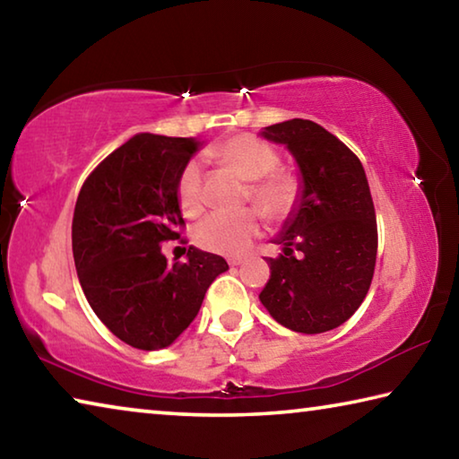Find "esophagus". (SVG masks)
<instances>
[{"label": "esophagus", "mask_w": 459, "mask_h": 459, "mask_svg": "<svg viewBox=\"0 0 459 459\" xmlns=\"http://www.w3.org/2000/svg\"><path fill=\"white\" fill-rule=\"evenodd\" d=\"M245 259L243 257H232V259H229V263L232 267H237V265H240V263H243Z\"/></svg>", "instance_id": "34e87169"}]
</instances>
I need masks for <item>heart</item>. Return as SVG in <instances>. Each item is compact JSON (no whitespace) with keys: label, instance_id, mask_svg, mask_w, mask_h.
<instances>
[{"label":"heart","instance_id":"obj_1","mask_svg":"<svg viewBox=\"0 0 459 459\" xmlns=\"http://www.w3.org/2000/svg\"><path fill=\"white\" fill-rule=\"evenodd\" d=\"M212 160L230 168L247 186V198L271 221H281L295 211L301 186L298 176L279 169V153L273 145L253 135H232L208 152ZM178 202L186 216H196L204 208L202 172L190 161L178 178ZM261 230V214L253 208L240 212L208 214L194 230V240L204 251L219 255H240Z\"/></svg>","mask_w":459,"mask_h":459}]
</instances>
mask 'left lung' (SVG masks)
Masks as SVG:
<instances>
[{
  "instance_id": "obj_1",
  "label": "left lung",
  "mask_w": 459,
  "mask_h": 459,
  "mask_svg": "<svg viewBox=\"0 0 459 459\" xmlns=\"http://www.w3.org/2000/svg\"><path fill=\"white\" fill-rule=\"evenodd\" d=\"M299 168L301 192L273 243L283 247L259 293L275 322L301 333L344 324L367 298L377 263V214L360 160L307 119L261 131Z\"/></svg>"
}]
</instances>
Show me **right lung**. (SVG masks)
<instances>
[{
  "instance_id": "add662e5",
  "label": "right lung",
  "mask_w": 459,
  "mask_h": 459,
  "mask_svg": "<svg viewBox=\"0 0 459 459\" xmlns=\"http://www.w3.org/2000/svg\"><path fill=\"white\" fill-rule=\"evenodd\" d=\"M200 145L194 137L137 134L100 161L76 198L73 255L84 298L139 351L172 344L229 269L221 255L196 247L174 265L161 253V243L180 238L178 178Z\"/></svg>"
}]
</instances>
